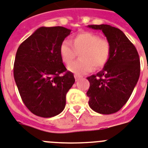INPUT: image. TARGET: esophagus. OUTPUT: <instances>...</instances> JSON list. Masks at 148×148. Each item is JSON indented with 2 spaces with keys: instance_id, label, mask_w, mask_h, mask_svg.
Listing matches in <instances>:
<instances>
[{
  "instance_id": "obj_1",
  "label": "esophagus",
  "mask_w": 148,
  "mask_h": 148,
  "mask_svg": "<svg viewBox=\"0 0 148 148\" xmlns=\"http://www.w3.org/2000/svg\"><path fill=\"white\" fill-rule=\"evenodd\" d=\"M74 77H75L76 80H79L80 79V77H81L79 76V75H77V74H74Z\"/></svg>"
}]
</instances>
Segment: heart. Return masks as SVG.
<instances>
[{
	"mask_svg": "<svg viewBox=\"0 0 148 148\" xmlns=\"http://www.w3.org/2000/svg\"><path fill=\"white\" fill-rule=\"evenodd\" d=\"M71 43L63 40L59 47L60 56L64 63L68 64L79 53L80 59L71 63L68 71L82 76L93 70V68H101L108 61L111 45L108 40L101 38L93 32H80L72 37Z\"/></svg>",
	"mask_w": 148,
	"mask_h": 148,
	"instance_id": "b5f03b06",
	"label": "heart"
}]
</instances>
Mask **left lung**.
I'll use <instances>...</instances> for the list:
<instances>
[{
    "label": "left lung",
    "mask_w": 148,
    "mask_h": 148,
    "mask_svg": "<svg viewBox=\"0 0 148 148\" xmlns=\"http://www.w3.org/2000/svg\"><path fill=\"white\" fill-rule=\"evenodd\" d=\"M101 30L111 45L108 61L99 73L88 77L90 86L86 92L89 105L102 114L116 113L131 96L140 76L137 49L123 32L109 25H90Z\"/></svg>",
    "instance_id": "left-lung-1"
}]
</instances>
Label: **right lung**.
<instances>
[{
	"label": "right lung",
	"instance_id": "1",
	"mask_svg": "<svg viewBox=\"0 0 148 148\" xmlns=\"http://www.w3.org/2000/svg\"><path fill=\"white\" fill-rule=\"evenodd\" d=\"M71 32L62 26L40 27L17 49L15 81L25 106L37 116H56L65 107L66 94L75 79L66 71L59 47Z\"/></svg>",
	"mask_w": 148,
	"mask_h": 148
}]
</instances>
